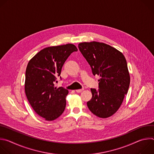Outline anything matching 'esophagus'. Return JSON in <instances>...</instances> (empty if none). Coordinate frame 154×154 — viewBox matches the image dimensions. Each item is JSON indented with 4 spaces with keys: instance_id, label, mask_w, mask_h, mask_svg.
<instances>
[{
    "instance_id": "34e87169",
    "label": "esophagus",
    "mask_w": 154,
    "mask_h": 154,
    "mask_svg": "<svg viewBox=\"0 0 154 154\" xmlns=\"http://www.w3.org/2000/svg\"><path fill=\"white\" fill-rule=\"evenodd\" d=\"M75 91H76V92H77V93H81L82 91H83V89H80V90H75Z\"/></svg>"
}]
</instances>
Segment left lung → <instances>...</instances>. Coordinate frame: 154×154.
I'll list each match as a JSON object with an SVG mask.
<instances>
[{"instance_id": "left-lung-1", "label": "left lung", "mask_w": 154, "mask_h": 154, "mask_svg": "<svg viewBox=\"0 0 154 154\" xmlns=\"http://www.w3.org/2000/svg\"><path fill=\"white\" fill-rule=\"evenodd\" d=\"M78 47L89 63L94 75H100L99 89L91 88L90 110L100 118L114 115L121 106L130 85V74L125 57L116 49L96 41L79 43Z\"/></svg>"}]
</instances>
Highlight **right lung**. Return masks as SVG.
<instances>
[{
	"label": "right lung",
	"instance_id": "add662e5",
	"mask_svg": "<svg viewBox=\"0 0 154 154\" xmlns=\"http://www.w3.org/2000/svg\"><path fill=\"white\" fill-rule=\"evenodd\" d=\"M72 44L46 48L29 62L26 71L25 92L35 110L46 121H54L63 113L68 90L55 86L57 77L68 57L77 51Z\"/></svg>",
	"mask_w": 154,
	"mask_h": 154
}]
</instances>
